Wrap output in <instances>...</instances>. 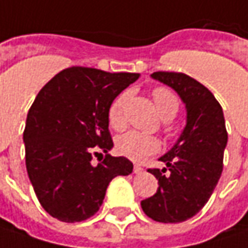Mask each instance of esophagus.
Segmentation results:
<instances>
[{"label":"esophagus","mask_w":248,"mask_h":248,"mask_svg":"<svg viewBox=\"0 0 248 248\" xmlns=\"http://www.w3.org/2000/svg\"><path fill=\"white\" fill-rule=\"evenodd\" d=\"M133 172H135V174H143V172H144V168L140 167V166H135V167H133Z\"/></svg>","instance_id":"34e87169"}]
</instances>
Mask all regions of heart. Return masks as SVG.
<instances>
[{"mask_svg": "<svg viewBox=\"0 0 248 248\" xmlns=\"http://www.w3.org/2000/svg\"><path fill=\"white\" fill-rule=\"evenodd\" d=\"M154 105L163 119H171L180 109V101L167 87H155L152 91ZM127 99V93L119 94L109 105L108 122L115 130L124 126V104ZM116 150L119 153L133 160L143 161L146 157L157 153L160 150V141L153 136H146L139 132H127L116 140Z\"/></svg>", "mask_w": 248, "mask_h": 248, "instance_id": "heart-1", "label": "heart"}]
</instances>
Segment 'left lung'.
I'll return each mask as SVG.
<instances>
[{
	"instance_id": "obj_1",
	"label": "left lung",
	"mask_w": 248,
	"mask_h": 248,
	"mask_svg": "<svg viewBox=\"0 0 248 248\" xmlns=\"http://www.w3.org/2000/svg\"><path fill=\"white\" fill-rule=\"evenodd\" d=\"M152 77L181 96L186 126L174 147L158 158L167 167L147 170L158 180V189L141 201V209L155 222L180 223L205 206L222 175L225 116L213 94L192 77L170 71H155Z\"/></svg>"
}]
</instances>
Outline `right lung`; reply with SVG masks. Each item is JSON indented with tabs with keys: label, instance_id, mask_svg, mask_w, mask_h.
<instances>
[{
	"label": "right lung",
	"instance_id": "obj_1",
	"mask_svg": "<svg viewBox=\"0 0 248 248\" xmlns=\"http://www.w3.org/2000/svg\"><path fill=\"white\" fill-rule=\"evenodd\" d=\"M139 78L138 73H108L74 66L56 74L35 98L23 130L29 180L43 209L66 222H82L104 202L109 182L129 175L133 164L112 157L108 109ZM105 153L94 165L93 155Z\"/></svg>",
	"mask_w": 248,
	"mask_h": 248
}]
</instances>
